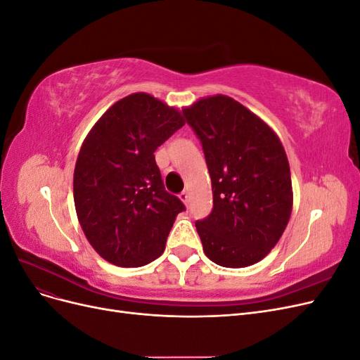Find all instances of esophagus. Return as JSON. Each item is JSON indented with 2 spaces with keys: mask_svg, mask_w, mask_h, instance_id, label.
I'll use <instances>...</instances> for the list:
<instances>
[{
  "mask_svg": "<svg viewBox=\"0 0 360 360\" xmlns=\"http://www.w3.org/2000/svg\"><path fill=\"white\" fill-rule=\"evenodd\" d=\"M179 198H180L184 204H188V202H189V193H188L186 191H183V192L179 195Z\"/></svg>",
  "mask_w": 360,
  "mask_h": 360,
  "instance_id": "esophagus-1",
  "label": "esophagus"
}]
</instances>
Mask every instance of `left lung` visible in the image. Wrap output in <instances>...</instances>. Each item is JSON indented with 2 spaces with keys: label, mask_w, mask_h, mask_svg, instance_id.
<instances>
[{
  "label": "left lung",
  "mask_w": 360,
  "mask_h": 360,
  "mask_svg": "<svg viewBox=\"0 0 360 360\" xmlns=\"http://www.w3.org/2000/svg\"><path fill=\"white\" fill-rule=\"evenodd\" d=\"M183 115L201 141L212 179V213L195 222L204 254L222 267L252 266L290 221L285 150L263 120L228 96L204 97Z\"/></svg>",
  "instance_id": "8db88e82"
}]
</instances>
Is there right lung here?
Segmentation results:
<instances>
[{"instance_id":"right-lung-1","label":"right lung","mask_w":360,"mask_h":360,"mask_svg":"<svg viewBox=\"0 0 360 360\" xmlns=\"http://www.w3.org/2000/svg\"><path fill=\"white\" fill-rule=\"evenodd\" d=\"M183 126L177 108L134 93L114 103L86 135L73 174L75 209L103 259L141 267L165 250L184 204L165 191L155 151Z\"/></svg>"}]
</instances>
